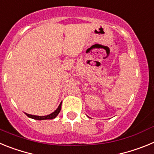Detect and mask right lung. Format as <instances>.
Returning a JSON list of instances; mask_svg holds the SVG:
<instances>
[{"instance_id": "add662e5", "label": "right lung", "mask_w": 154, "mask_h": 154, "mask_svg": "<svg viewBox=\"0 0 154 154\" xmlns=\"http://www.w3.org/2000/svg\"><path fill=\"white\" fill-rule=\"evenodd\" d=\"M61 107H62V103H61L60 105L58 106V107L57 108V109L55 110V112H53L52 113L49 114V115L43 116H34V115H31V114H28V113H25V114L28 116V117L31 118V119H37V120H43V119H55L57 116L58 115V113L60 112Z\"/></svg>"}]
</instances>
